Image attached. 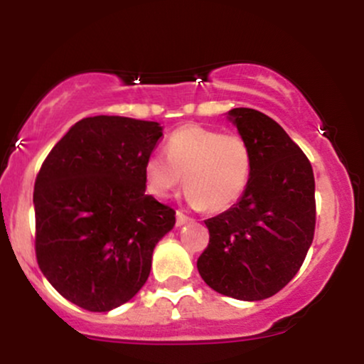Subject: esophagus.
<instances>
[{"mask_svg":"<svg viewBox=\"0 0 364 364\" xmlns=\"http://www.w3.org/2000/svg\"><path fill=\"white\" fill-rule=\"evenodd\" d=\"M188 223H191V219L188 215H185L183 214V212H176V225L178 228H181V225H185V224H188Z\"/></svg>","mask_w":364,"mask_h":364,"instance_id":"34e87169","label":"esophagus"}]
</instances>
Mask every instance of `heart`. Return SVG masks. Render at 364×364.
<instances>
[{"label": "heart", "mask_w": 364, "mask_h": 364, "mask_svg": "<svg viewBox=\"0 0 364 364\" xmlns=\"http://www.w3.org/2000/svg\"><path fill=\"white\" fill-rule=\"evenodd\" d=\"M168 156L150 154L144 164L149 195L164 200L183 183L185 200L193 208L224 212L243 196L252 174V150L240 135H224L202 124L174 129Z\"/></svg>", "instance_id": "obj_1"}]
</instances>
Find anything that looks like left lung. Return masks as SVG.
<instances>
[{
    "mask_svg": "<svg viewBox=\"0 0 364 364\" xmlns=\"http://www.w3.org/2000/svg\"><path fill=\"white\" fill-rule=\"evenodd\" d=\"M252 150L240 202L205 220L210 232L196 269L207 286L241 301H260L298 274L315 232L310 161L279 123L250 107L228 112Z\"/></svg>",
    "mask_w": 364,
    "mask_h": 364,
    "instance_id": "1",
    "label": "left lung"
}]
</instances>
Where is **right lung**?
I'll list each match as a JSON object with an SVG mask.
<instances>
[{"label": "right lung", "instance_id": "1", "mask_svg": "<svg viewBox=\"0 0 364 364\" xmlns=\"http://www.w3.org/2000/svg\"><path fill=\"white\" fill-rule=\"evenodd\" d=\"M162 127L123 116L80 119L36 179V257L63 298L111 311L147 282L176 212L145 193L144 164Z\"/></svg>", "mask_w": 364, "mask_h": 364}]
</instances>
